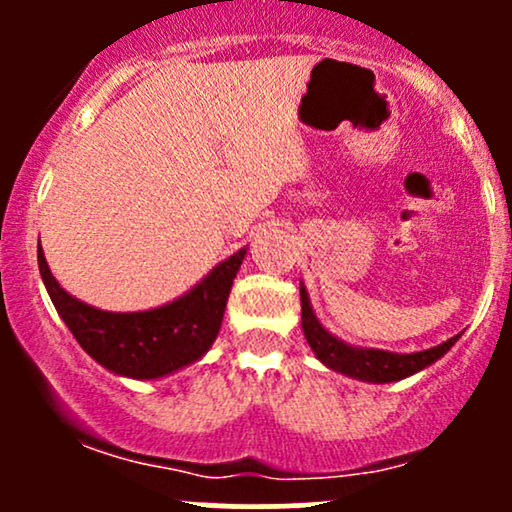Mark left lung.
I'll return each instance as SVG.
<instances>
[{
    "label": "left lung",
    "instance_id": "8db88e82",
    "mask_svg": "<svg viewBox=\"0 0 512 512\" xmlns=\"http://www.w3.org/2000/svg\"><path fill=\"white\" fill-rule=\"evenodd\" d=\"M301 325L303 334L308 339L310 349L317 356V361L325 363L330 370L349 375L354 380H363V383H397V380L409 378V375L419 373L436 363L440 356H445L455 346L462 334H455L448 342L431 346L426 351H416V354H395V351L383 349H363V346H351L344 339L334 337L330 330L322 327L317 320L313 305H310L308 291H305L301 281Z\"/></svg>",
    "mask_w": 512,
    "mask_h": 512
}]
</instances>
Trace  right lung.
Instances as JSON below:
<instances>
[{
	"instance_id": "1",
	"label": "right lung",
	"mask_w": 512,
	"mask_h": 512,
	"mask_svg": "<svg viewBox=\"0 0 512 512\" xmlns=\"http://www.w3.org/2000/svg\"><path fill=\"white\" fill-rule=\"evenodd\" d=\"M248 248L216 264L180 298L139 313H110L67 293L52 276L38 243V267L57 313L81 349L110 373L132 380H158L192 366L214 344L228 293Z\"/></svg>"
}]
</instances>
